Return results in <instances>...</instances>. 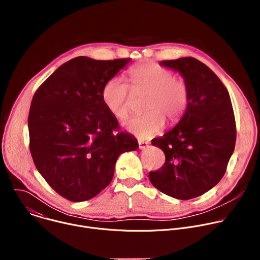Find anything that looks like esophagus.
<instances>
[{"label":"esophagus","mask_w":260,"mask_h":260,"mask_svg":"<svg viewBox=\"0 0 260 260\" xmlns=\"http://www.w3.org/2000/svg\"><path fill=\"white\" fill-rule=\"evenodd\" d=\"M139 144V148L140 149H145V148L148 147V142H144V141H139L138 142Z\"/></svg>","instance_id":"34e87169"}]
</instances>
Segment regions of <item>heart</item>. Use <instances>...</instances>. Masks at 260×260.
I'll return each mask as SVG.
<instances>
[{
  "instance_id": "1",
  "label": "heart",
  "mask_w": 260,
  "mask_h": 260,
  "mask_svg": "<svg viewBox=\"0 0 260 260\" xmlns=\"http://www.w3.org/2000/svg\"><path fill=\"white\" fill-rule=\"evenodd\" d=\"M131 89L134 94H147L146 114L133 117L126 127L139 139L147 140L157 135L166 120L178 123L188 108L190 91L183 77L158 63L145 62L128 71ZM102 100L109 113L124 120L129 113L131 91L128 85L117 77L110 78L102 88Z\"/></svg>"
}]
</instances>
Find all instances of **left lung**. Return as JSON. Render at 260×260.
Masks as SVG:
<instances>
[{"instance_id":"1","label":"left lung","mask_w":260,"mask_h":260,"mask_svg":"<svg viewBox=\"0 0 260 260\" xmlns=\"http://www.w3.org/2000/svg\"><path fill=\"white\" fill-rule=\"evenodd\" d=\"M160 64L181 73L190 99L179 123L151 141L166 161L149 172V180L167 196L190 200L213 188L225 174L237 139L234 109L226 87L204 62L181 57Z\"/></svg>"}]
</instances>
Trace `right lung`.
Returning <instances> with one entry per match:
<instances>
[{
  "label": "right lung",
  "instance_id": "obj_1",
  "mask_svg": "<svg viewBox=\"0 0 260 260\" xmlns=\"http://www.w3.org/2000/svg\"><path fill=\"white\" fill-rule=\"evenodd\" d=\"M131 58L64 62L36 90L28 113L34 164L62 198L84 202L105 189L121 153L138 149L102 100L104 84Z\"/></svg>",
  "mask_w": 260,
  "mask_h": 260
}]
</instances>
